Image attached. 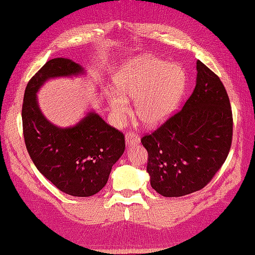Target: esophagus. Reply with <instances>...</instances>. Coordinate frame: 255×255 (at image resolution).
Listing matches in <instances>:
<instances>
[{
    "mask_svg": "<svg viewBox=\"0 0 255 255\" xmlns=\"http://www.w3.org/2000/svg\"><path fill=\"white\" fill-rule=\"evenodd\" d=\"M126 143L128 146H133L135 145V144L140 143V137H138L135 133L128 132L126 134Z\"/></svg>",
    "mask_w": 255,
    "mask_h": 255,
    "instance_id": "1",
    "label": "esophagus"
}]
</instances>
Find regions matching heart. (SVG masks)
<instances>
[{
    "label": "heart",
    "instance_id": "b5f03b06",
    "mask_svg": "<svg viewBox=\"0 0 255 255\" xmlns=\"http://www.w3.org/2000/svg\"><path fill=\"white\" fill-rule=\"evenodd\" d=\"M185 88L181 66L156 57H141L126 64L117 76L118 92L108 94L113 117L121 121L129 113L128 99L135 100L138 119L148 127L162 124L174 112Z\"/></svg>",
    "mask_w": 255,
    "mask_h": 255
}]
</instances>
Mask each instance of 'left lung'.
<instances>
[{
	"label": "left lung",
	"instance_id": "1",
	"mask_svg": "<svg viewBox=\"0 0 255 255\" xmlns=\"http://www.w3.org/2000/svg\"><path fill=\"white\" fill-rule=\"evenodd\" d=\"M232 131L224 85L198 60L195 88L183 108L141 140L148 153L151 186L166 198L203 189L227 160Z\"/></svg>",
	"mask_w": 255,
	"mask_h": 255
}]
</instances>
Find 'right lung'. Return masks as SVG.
I'll list each match as a JSON object with an SVG mask.
<instances>
[{
    "label": "right lung",
    "instance_id": "add662e5",
    "mask_svg": "<svg viewBox=\"0 0 255 255\" xmlns=\"http://www.w3.org/2000/svg\"><path fill=\"white\" fill-rule=\"evenodd\" d=\"M79 75H86V70L65 57L42 66L24 93L23 134L33 163L47 180L69 195L91 196L105 186L124 153V135L93 110L74 126L57 127L45 118L37 101V92L49 80Z\"/></svg>",
    "mask_w": 255,
    "mask_h": 255
}]
</instances>
